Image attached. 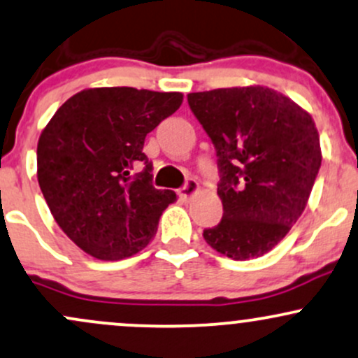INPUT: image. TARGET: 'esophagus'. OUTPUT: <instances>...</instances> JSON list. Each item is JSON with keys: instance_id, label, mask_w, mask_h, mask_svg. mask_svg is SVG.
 Masks as SVG:
<instances>
[{"instance_id": "esophagus-1", "label": "esophagus", "mask_w": 358, "mask_h": 358, "mask_svg": "<svg viewBox=\"0 0 358 358\" xmlns=\"http://www.w3.org/2000/svg\"><path fill=\"white\" fill-rule=\"evenodd\" d=\"M197 192H199V183L195 182L194 178H190V180H187L185 185L180 188L178 195H180V197H182L183 200H187V199H190L194 194H197Z\"/></svg>"}]
</instances>
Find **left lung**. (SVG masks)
<instances>
[{"label": "left lung", "instance_id": "obj_1", "mask_svg": "<svg viewBox=\"0 0 358 358\" xmlns=\"http://www.w3.org/2000/svg\"><path fill=\"white\" fill-rule=\"evenodd\" d=\"M217 155L222 219L203 239L233 260L275 248L306 209L321 166L313 117L266 86L188 93Z\"/></svg>", "mask_w": 358, "mask_h": 358}]
</instances>
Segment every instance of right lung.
I'll list each match as a JSON object with an SVG mask.
<instances>
[{"instance_id": "obj_1", "label": "right lung", "mask_w": 358, "mask_h": 358, "mask_svg": "<svg viewBox=\"0 0 358 358\" xmlns=\"http://www.w3.org/2000/svg\"><path fill=\"white\" fill-rule=\"evenodd\" d=\"M182 93L90 88L59 107L37 144V178L74 245L105 262L146 248L173 190L152 187L144 139L180 108Z\"/></svg>"}]
</instances>
